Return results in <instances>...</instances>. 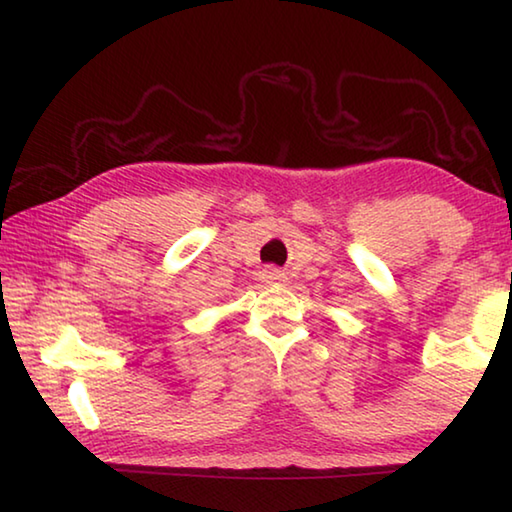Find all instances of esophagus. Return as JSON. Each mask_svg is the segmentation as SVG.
Here are the masks:
<instances>
[{"mask_svg":"<svg viewBox=\"0 0 512 512\" xmlns=\"http://www.w3.org/2000/svg\"><path fill=\"white\" fill-rule=\"evenodd\" d=\"M263 279L270 283H281V281H286V274H283L281 270H276V267H267V270L263 272Z\"/></svg>","mask_w":512,"mask_h":512,"instance_id":"34e87169","label":"esophagus"}]
</instances>
